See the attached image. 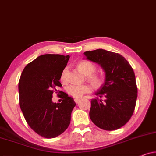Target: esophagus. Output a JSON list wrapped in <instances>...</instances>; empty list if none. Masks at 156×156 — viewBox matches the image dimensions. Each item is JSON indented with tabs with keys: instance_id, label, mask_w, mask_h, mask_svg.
I'll return each instance as SVG.
<instances>
[{
	"instance_id": "esophagus-1",
	"label": "esophagus",
	"mask_w": 156,
	"mask_h": 156,
	"mask_svg": "<svg viewBox=\"0 0 156 156\" xmlns=\"http://www.w3.org/2000/svg\"><path fill=\"white\" fill-rule=\"evenodd\" d=\"M74 101H75V102L76 103V104H77V103H78L79 101H80V99H78V98H76V99L74 100Z\"/></svg>"
}]
</instances>
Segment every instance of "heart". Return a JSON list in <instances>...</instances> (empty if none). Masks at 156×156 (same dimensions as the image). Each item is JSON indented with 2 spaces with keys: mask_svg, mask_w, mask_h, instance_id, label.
Returning a JSON list of instances; mask_svg holds the SVG:
<instances>
[{
  "mask_svg": "<svg viewBox=\"0 0 156 156\" xmlns=\"http://www.w3.org/2000/svg\"><path fill=\"white\" fill-rule=\"evenodd\" d=\"M79 70L87 76V78L95 87H99L101 84V79L99 76L93 74L95 71V66L93 63L87 61H81L78 64ZM68 68H65L61 74L60 80L61 83H67ZM67 93L75 98H80L83 97L85 94L90 93L92 91V87L88 84H71L69 85L66 88Z\"/></svg>",
  "mask_w": 156,
  "mask_h": 156,
  "instance_id": "1",
  "label": "heart"
}]
</instances>
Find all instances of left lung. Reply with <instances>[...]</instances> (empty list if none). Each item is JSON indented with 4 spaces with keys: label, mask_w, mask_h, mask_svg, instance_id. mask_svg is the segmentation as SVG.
<instances>
[{
    "label": "left lung",
    "mask_w": 156,
    "mask_h": 156,
    "mask_svg": "<svg viewBox=\"0 0 156 156\" xmlns=\"http://www.w3.org/2000/svg\"><path fill=\"white\" fill-rule=\"evenodd\" d=\"M86 59L97 63L105 72V82L95 93L105 100H91L90 118L99 128L113 131L126 124L132 116L137 99L133 69L119 54L98 49L84 52Z\"/></svg>",
    "instance_id": "1"
}]
</instances>
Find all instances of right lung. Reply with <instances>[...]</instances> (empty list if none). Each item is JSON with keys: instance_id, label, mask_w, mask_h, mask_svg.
Wrapping results in <instances>:
<instances>
[{"instance_id": "obj_1", "label": "right lung", "mask_w": 156, "mask_h": 156, "mask_svg": "<svg viewBox=\"0 0 156 156\" xmlns=\"http://www.w3.org/2000/svg\"><path fill=\"white\" fill-rule=\"evenodd\" d=\"M70 56L44 54L26 66L20 78V106L32 129L47 139L55 138L66 130L76 102L66 93L62 102H52L54 90L61 87V74Z\"/></svg>"}]
</instances>
